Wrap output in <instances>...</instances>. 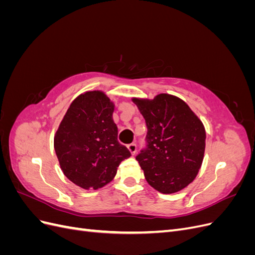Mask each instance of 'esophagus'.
<instances>
[{
	"instance_id": "1",
	"label": "esophagus",
	"mask_w": 255,
	"mask_h": 255,
	"mask_svg": "<svg viewBox=\"0 0 255 255\" xmlns=\"http://www.w3.org/2000/svg\"><path fill=\"white\" fill-rule=\"evenodd\" d=\"M128 149L130 152V154H132V155L134 156L135 154H136V152H137V145L135 143H130V144L128 145Z\"/></svg>"
}]
</instances>
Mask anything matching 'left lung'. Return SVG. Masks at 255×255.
I'll use <instances>...</instances> for the list:
<instances>
[{
    "mask_svg": "<svg viewBox=\"0 0 255 255\" xmlns=\"http://www.w3.org/2000/svg\"><path fill=\"white\" fill-rule=\"evenodd\" d=\"M132 101L148 128V148L136 157L146 182L165 195L186 188L196 179L204 157L206 133L202 121L172 95Z\"/></svg>",
    "mask_w": 255,
    "mask_h": 255,
    "instance_id": "obj_1",
    "label": "left lung"
}]
</instances>
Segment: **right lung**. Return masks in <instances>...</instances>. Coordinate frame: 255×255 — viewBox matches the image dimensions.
<instances>
[{"instance_id":"add662e5","label":"right lung","mask_w":255,"mask_h":255,"mask_svg":"<svg viewBox=\"0 0 255 255\" xmlns=\"http://www.w3.org/2000/svg\"><path fill=\"white\" fill-rule=\"evenodd\" d=\"M115 104L104 91H86L70 104L54 135L61 171L76 186L99 189L109 184L130 156L118 142Z\"/></svg>"}]
</instances>
